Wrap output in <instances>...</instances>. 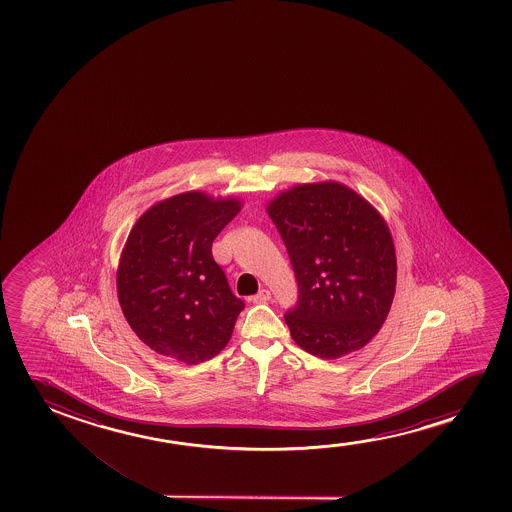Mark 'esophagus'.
Segmentation results:
<instances>
[{"label":"esophagus","mask_w":512,"mask_h":512,"mask_svg":"<svg viewBox=\"0 0 512 512\" xmlns=\"http://www.w3.org/2000/svg\"><path fill=\"white\" fill-rule=\"evenodd\" d=\"M269 299H271V292H269L267 288H262L259 294L253 295L252 302H255V304H262V302H267Z\"/></svg>","instance_id":"obj_1"}]
</instances>
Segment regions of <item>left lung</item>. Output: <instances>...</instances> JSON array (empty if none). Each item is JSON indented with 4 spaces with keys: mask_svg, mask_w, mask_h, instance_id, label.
Listing matches in <instances>:
<instances>
[{
    "mask_svg": "<svg viewBox=\"0 0 512 512\" xmlns=\"http://www.w3.org/2000/svg\"><path fill=\"white\" fill-rule=\"evenodd\" d=\"M267 213L287 246L299 301L285 315L302 350L334 360L385 323L397 283L392 234L374 206L339 182L283 190Z\"/></svg>",
    "mask_w": 512,
    "mask_h": 512,
    "instance_id": "1",
    "label": "left lung"
}]
</instances>
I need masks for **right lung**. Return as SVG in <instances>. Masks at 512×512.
<instances>
[{
	"label": "right lung",
	"mask_w": 512,
	"mask_h": 512,
	"mask_svg": "<svg viewBox=\"0 0 512 512\" xmlns=\"http://www.w3.org/2000/svg\"><path fill=\"white\" fill-rule=\"evenodd\" d=\"M241 201L190 190L154 204L127 236L117 294L127 323L148 348L187 365L229 343L245 302L211 255L213 239Z\"/></svg>",
	"instance_id": "obj_1"
}]
</instances>
